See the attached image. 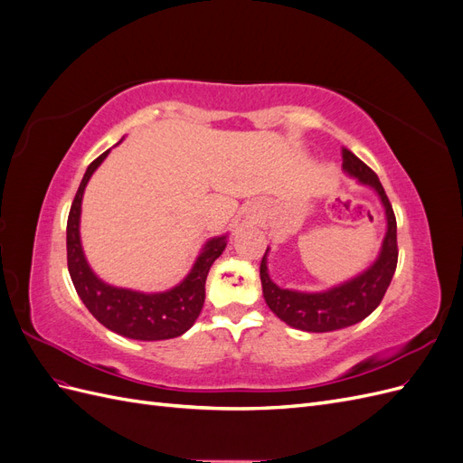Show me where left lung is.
I'll use <instances>...</instances> for the list:
<instances>
[{
  "label": "left lung",
  "mask_w": 463,
  "mask_h": 463,
  "mask_svg": "<svg viewBox=\"0 0 463 463\" xmlns=\"http://www.w3.org/2000/svg\"><path fill=\"white\" fill-rule=\"evenodd\" d=\"M342 156L344 172L349 177L357 179V184L371 187L378 194V199H381V204L384 206L386 233L381 245V253H378L376 260L367 270L325 291H298L274 284L269 274V259H266L270 247L266 249L260 262L264 301L279 320L303 332H332L354 326L363 318H367L381 305L398 264L396 216L383 184L378 181V175L371 167L363 164L354 152L344 148Z\"/></svg>",
  "instance_id": "obj_1"
}]
</instances>
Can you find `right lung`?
<instances>
[{"instance_id": "1", "label": "right lung", "mask_w": 463, "mask_h": 463, "mask_svg": "<svg viewBox=\"0 0 463 463\" xmlns=\"http://www.w3.org/2000/svg\"><path fill=\"white\" fill-rule=\"evenodd\" d=\"M111 150V148H109ZM106 150L89 167L67 218V269L80 301L92 317L108 330L131 340L156 342L185 334L204 305V284L213 262L228 245V233L208 240L189 274L177 286L165 291L145 293L129 288L109 286L98 278L87 262L80 243V204L85 187L106 156Z\"/></svg>"}]
</instances>
